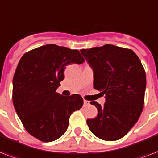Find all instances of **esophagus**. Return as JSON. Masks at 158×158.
I'll return each instance as SVG.
<instances>
[{"label": "esophagus", "instance_id": "obj_1", "mask_svg": "<svg viewBox=\"0 0 158 158\" xmlns=\"http://www.w3.org/2000/svg\"><path fill=\"white\" fill-rule=\"evenodd\" d=\"M84 106L89 105V101H86V100H84Z\"/></svg>", "mask_w": 158, "mask_h": 158}]
</instances>
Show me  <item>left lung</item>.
Wrapping results in <instances>:
<instances>
[{
    "label": "left lung",
    "instance_id": "obj_1",
    "mask_svg": "<svg viewBox=\"0 0 158 158\" xmlns=\"http://www.w3.org/2000/svg\"><path fill=\"white\" fill-rule=\"evenodd\" d=\"M94 72V88L105 95L98 115L88 119L89 130L106 141L124 137L139 120L143 107L146 74L139 58L132 50L106 44L80 50Z\"/></svg>",
    "mask_w": 158,
    "mask_h": 158
}]
</instances>
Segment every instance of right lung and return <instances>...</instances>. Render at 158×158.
Wrapping results in <instances>:
<instances>
[{
    "label": "right lung",
    "instance_id": "1",
    "mask_svg": "<svg viewBox=\"0 0 158 158\" xmlns=\"http://www.w3.org/2000/svg\"><path fill=\"white\" fill-rule=\"evenodd\" d=\"M79 51L48 44L25 53L13 79V103L17 115L31 135L43 142L56 140L66 132L69 116L84 100L56 93L70 63L81 64Z\"/></svg>",
    "mask_w": 158,
    "mask_h": 158
}]
</instances>
